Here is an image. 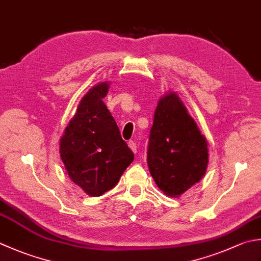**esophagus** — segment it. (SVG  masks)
<instances>
[{
    "instance_id": "obj_1",
    "label": "esophagus",
    "mask_w": 261,
    "mask_h": 261,
    "mask_svg": "<svg viewBox=\"0 0 261 261\" xmlns=\"http://www.w3.org/2000/svg\"><path fill=\"white\" fill-rule=\"evenodd\" d=\"M127 146H129V148L130 149L132 150V152H137V145H136V142H134V141H129V144H127Z\"/></svg>"
}]
</instances>
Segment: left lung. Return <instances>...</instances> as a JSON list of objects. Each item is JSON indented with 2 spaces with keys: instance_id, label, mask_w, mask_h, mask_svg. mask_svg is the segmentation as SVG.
<instances>
[{
  "instance_id": "obj_1",
  "label": "left lung",
  "mask_w": 261,
  "mask_h": 261,
  "mask_svg": "<svg viewBox=\"0 0 261 261\" xmlns=\"http://www.w3.org/2000/svg\"><path fill=\"white\" fill-rule=\"evenodd\" d=\"M208 142L174 91L158 100L147 162L157 187L178 197L201 180L208 166Z\"/></svg>"
}]
</instances>
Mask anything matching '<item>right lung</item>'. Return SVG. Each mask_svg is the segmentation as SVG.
Segmentation results:
<instances>
[{"label": "right lung", "mask_w": 261, "mask_h": 261, "mask_svg": "<svg viewBox=\"0 0 261 261\" xmlns=\"http://www.w3.org/2000/svg\"><path fill=\"white\" fill-rule=\"evenodd\" d=\"M110 85L104 81L88 90L60 139L66 173L91 197L113 189L135 157L103 101Z\"/></svg>", "instance_id": "obj_1"}]
</instances>
